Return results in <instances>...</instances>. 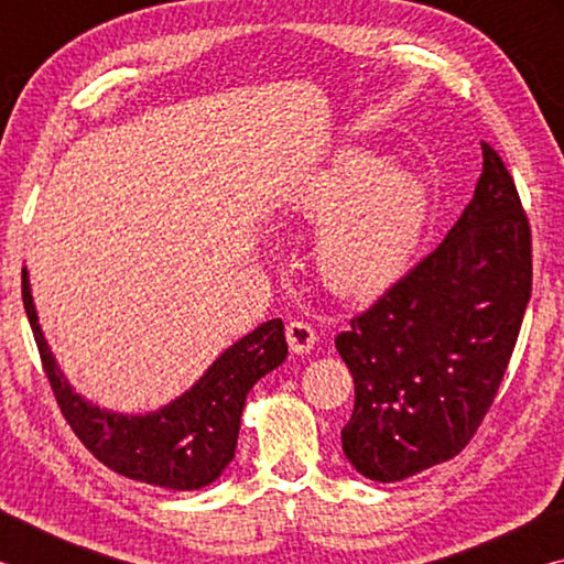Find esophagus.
<instances>
[{
  "mask_svg": "<svg viewBox=\"0 0 564 564\" xmlns=\"http://www.w3.org/2000/svg\"><path fill=\"white\" fill-rule=\"evenodd\" d=\"M285 340H289V348L295 356H303V352H308L316 346V330L303 321H291L289 326H285Z\"/></svg>",
  "mask_w": 564,
  "mask_h": 564,
  "instance_id": "34e87169",
  "label": "esophagus"
}]
</instances>
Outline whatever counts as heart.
Instances as JSON below:
<instances>
[{
	"mask_svg": "<svg viewBox=\"0 0 564 564\" xmlns=\"http://www.w3.org/2000/svg\"><path fill=\"white\" fill-rule=\"evenodd\" d=\"M431 196L410 171L373 151H348L293 198L291 214L321 226L313 259L326 289L373 299L405 273L425 231Z\"/></svg>",
	"mask_w": 564,
	"mask_h": 564,
	"instance_id": "obj_1",
	"label": "heart"
}]
</instances>
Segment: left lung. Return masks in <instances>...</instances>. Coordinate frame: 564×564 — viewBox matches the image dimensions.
<instances>
[{
    "label": "left lung",
    "instance_id": "obj_1",
    "mask_svg": "<svg viewBox=\"0 0 564 564\" xmlns=\"http://www.w3.org/2000/svg\"><path fill=\"white\" fill-rule=\"evenodd\" d=\"M530 251L518 188L482 144L473 202L443 243L336 338L356 383L340 441L360 475L400 482L470 443L518 340Z\"/></svg>",
    "mask_w": 564,
    "mask_h": 564
}]
</instances>
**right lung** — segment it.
I'll use <instances>...</instances> for the list:
<instances>
[{
    "instance_id": "obj_1",
    "label": "right lung",
    "mask_w": 564,
    "mask_h": 564,
    "mask_svg": "<svg viewBox=\"0 0 564 564\" xmlns=\"http://www.w3.org/2000/svg\"><path fill=\"white\" fill-rule=\"evenodd\" d=\"M22 299L46 378L76 437L113 473L166 490H198L224 475L236 455L246 395L289 356L283 321H265L228 346L194 386L166 405L149 413H117L76 393L64 376L40 326L26 265Z\"/></svg>"
}]
</instances>
